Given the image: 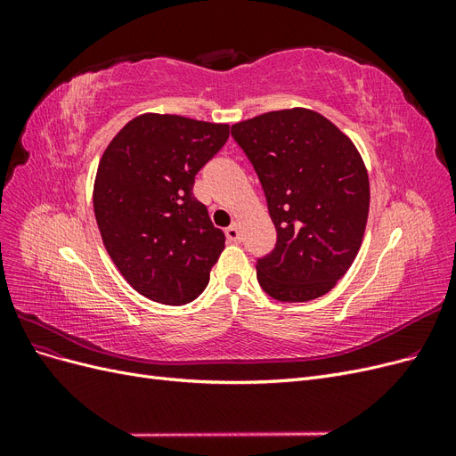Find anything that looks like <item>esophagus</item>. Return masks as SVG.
<instances>
[{"label":"esophagus","mask_w":456,"mask_h":456,"mask_svg":"<svg viewBox=\"0 0 456 456\" xmlns=\"http://www.w3.org/2000/svg\"><path fill=\"white\" fill-rule=\"evenodd\" d=\"M224 233H226L228 241H232V243H238V241H241V232H240V226H238V224H232V226H228V228L224 230Z\"/></svg>","instance_id":"34e87169"}]
</instances>
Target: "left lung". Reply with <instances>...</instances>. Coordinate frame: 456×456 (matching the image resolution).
<instances>
[{
    "mask_svg": "<svg viewBox=\"0 0 456 456\" xmlns=\"http://www.w3.org/2000/svg\"><path fill=\"white\" fill-rule=\"evenodd\" d=\"M265 190L278 241L256 280L281 302L329 293L360 251L369 176L355 146L327 118L293 108L232 126Z\"/></svg>",
    "mask_w": 456,
    "mask_h": 456,
    "instance_id": "8db88e82",
    "label": "left lung"
}]
</instances>
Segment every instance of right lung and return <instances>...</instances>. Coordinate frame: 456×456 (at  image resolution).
<instances>
[{
	"label": "right lung",
	"instance_id": "obj_1",
	"mask_svg": "<svg viewBox=\"0 0 456 456\" xmlns=\"http://www.w3.org/2000/svg\"><path fill=\"white\" fill-rule=\"evenodd\" d=\"M228 134V126L144 114L108 144L93 191L96 224L114 265L142 297L181 306L209 283L226 238L191 190Z\"/></svg>",
	"mask_w": 456,
	"mask_h": 456
}]
</instances>
